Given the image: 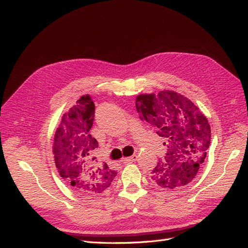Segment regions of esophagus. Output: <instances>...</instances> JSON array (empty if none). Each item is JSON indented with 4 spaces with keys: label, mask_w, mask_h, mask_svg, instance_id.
<instances>
[{
    "label": "esophagus",
    "mask_w": 248,
    "mask_h": 248,
    "mask_svg": "<svg viewBox=\"0 0 248 248\" xmlns=\"http://www.w3.org/2000/svg\"><path fill=\"white\" fill-rule=\"evenodd\" d=\"M138 159V156L137 155H132L130 157H126V158H122V162L123 163H129V162H133Z\"/></svg>",
    "instance_id": "esophagus-1"
}]
</instances>
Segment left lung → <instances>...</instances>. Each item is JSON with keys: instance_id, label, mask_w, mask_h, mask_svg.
Masks as SVG:
<instances>
[{"instance_id": "left-lung-1", "label": "left lung", "mask_w": 248, "mask_h": 248, "mask_svg": "<svg viewBox=\"0 0 248 248\" xmlns=\"http://www.w3.org/2000/svg\"><path fill=\"white\" fill-rule=\"evenodd\" d=\"M136 107L140 119L155 127L168 147L167 156L157 162L151 179L169 189L190 183L204 166L211 142V129L204 112L171 90L140 94Z\"/></svg>"}]
</instances>
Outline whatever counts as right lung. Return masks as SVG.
I'll list each match as a JSON object with an SVG mask.
<instances>
[{
	"instance_id": "add662e5",
	"label": "right lung",
	"mask_w": 248,
	"mask_h": 248,
	"mask_svg": "<svg viewBox=\"0 0 248 248\" xmlns=\"http://www.w3.org/2000/svg\"><path fill=\"white\" fill-rule=\"evenodd\" d=\"M95 106L91 96L79 97L63 114L55 133L52 154L58 172L64 181L81 194H99L107 190L117 171L95 156L98 141L90 134Z\"/></svg>"
}]
</instances>
